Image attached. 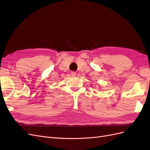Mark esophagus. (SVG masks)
<instances>
[{"label":"esophagus","instance_id":"1","mask_svg":"<svg viewBox=\"0 0 150 150\" xmlns=\"http://www.w3.org/2000/svg\"><path fill=\"white\" fill-rule=\"evenodd\" d=\"M71 76H72L74 77V76H76V72H74V71H72V72H71Z\"/></svg>","mask_w":150,"mask_h":150}]
</instances>
